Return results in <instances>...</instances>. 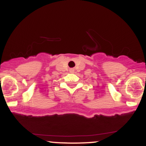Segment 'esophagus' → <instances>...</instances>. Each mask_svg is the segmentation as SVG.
I'll return each mask as SVG.
<instances>
[{
  "instance_id": "1",
  "label": "esophagus",
  "mask_w": 146,
  "mask_h": 146,
  "mask_svg": "<svg viewBox=\"0 0 146 146\" xmlns=\"http://www.w3.org/2000/svg\"><path fill=\"white\" fill-rule=\"evenodd\" d=\"M73 70H71V72H73Z\"/></svg>"
}]
</instances>
